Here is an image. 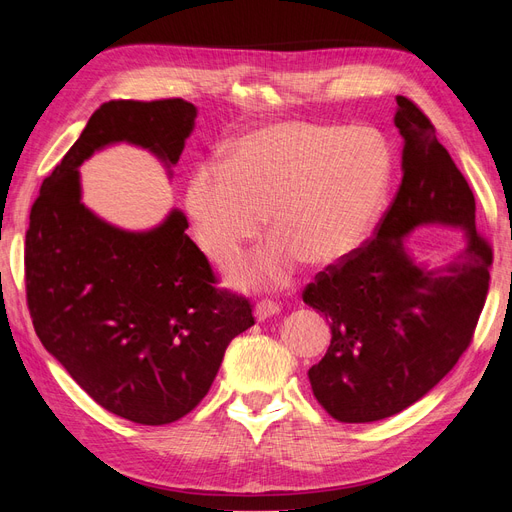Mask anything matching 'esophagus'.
Instances as JSON below:
<instances>
[{
    "label": "esophagus",
    "instance_id": "esophagus-1",
    "mask_svg": "<svg viewBox=\"0 0 512 512\" xmlns=\"http://www.w3.org/2000/svg\"><path fill=\"white\" fill-rule=\"evenodd\" d=\"M282 312V305L280 303H275V301H258L256 303V307H254V318L258 320V322H265L267 318H271V316H277Z\"/></svg>",
    "mask_w": 512,
    "mask_h": 512
}]
</instances>
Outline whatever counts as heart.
<instances>
[{
	"label": "heart",
	"instance_id": "b5f03b06",
	"mask_svg": "<svg viewBox=\"0 0 512 512\" xmlns=\"http://www.w3.org/2000/svg\"><path fill=\"white\" fill-rule=\"evenodd\" d=\"M391 173V151L376 132L280 121L245 136L222 166H198L185 211L200 250L220 267L241 258L269 215L275 239L232 282L275 288L301 260L329 267L359 250L380 218Z\"/></svg>",
	"mask_w": 512,
	"mask_h": 512
}]
</instances>
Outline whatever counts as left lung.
Returning a JSON list of instances; mask_svg holds the SVG:
<instances>
[{
    "label": "left lung",
    "mask_w": 512,
    "mask_h": 512,
    "mask_svg": "<svg viewBox=\"0 0 512 512\" xmlns=\"http://www.w3.org/2000/svg\"><path fill=\"white\" fill-rule=\"evenodd\" d=\"M401 185L374 239L318 273L303 301L331 324V346L307 371L318 404L342 423H374L416 404L455 367L489 290L491 247L476 232L466 177L421 108L397 96ZM464 232L440 268L405 250L414 227Z\"/></svg>",
    "instance_id": "obj_1"
}]
</instances>
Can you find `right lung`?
<instances>
[{
  "mask_svg": "<svg viewBox=\"0 0 512 512\" xmlns=\"http://www.w3.org/2000/svg\"><path fill=\"white\" fill-rule=\"evenodd\" d=\"M196 115L181 98L102 104L29 213L27 305L42 346L96 404L138 425L175 423L200 404L252 307L215 288L181 209L149 230L119 228L85 207L79 168L128 143L170 177Z\"/></svg>",
  "mask_w": 512,
  "mask_h": 512,
  "instance_id": "add662e5",
  "label": "right lung"
}]
</instances>
